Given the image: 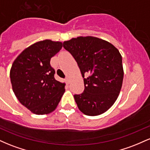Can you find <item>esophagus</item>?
<instances>
[{
	"mask_svg": "<svg viewBox=\"0 0 150 150\" xmlns=\"http://www.w3.org/2000/svg\"><path fill=\"white\" fill-rule=\"evenodd\" d=\"M65 82H66L67 84H69V83H70V79H69V77H67L66 78H65Z\"/></svg>",
	"mask_w": 150,
	"mask_h": 150,
	"instance_id": "esophagus-1",
	"label": "esophagus"
}]
</instances>
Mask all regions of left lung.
<instances>
[{
    "instance_id": "8db88e82",
    "label": "left lung",
    "mask_w": 150,
    "mask_h": 150,
    "mask_svg": "<svg viewBox=\"0 0 150 150\" xmlns=\"http://www.w3.org/2000/svg\"><path fill=\"white\" fill-rule=\"evenodd\" d=\"M76 61L85 89L75 94L78 108L87 116H98L112 106L123 80L122 56L109 42L94 37L73 38L63 44Z\"/></svg>"
}]
</instances>
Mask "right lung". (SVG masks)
Returning a JSON list of instances; mask_svg holds the SVG:
<instances>
[{
  "label": "right lung",
  "mask_w": 150,
  "mask_h": 150,
  "mask_svg": "<svg viewBox=\"0 0 150 150\" xmlns=\"http://www.w3.org/2000/svg\"><path fill=\"white\" fill-rule=\"evenodd\" d=\"M63 44L41 41L24 50L12 65L10 77L13 90L21 104L37 115L47 114L57 107L65 92V83L55 79L51 58Z\"/></svg>",
  "instance_id": "obj_1"
}]
</instances>
